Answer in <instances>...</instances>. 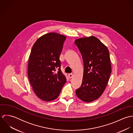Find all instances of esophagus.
I'll use <instances>...</instances> for the list:
<instances>
[{
    "label": "esophagus",
    "instance_id": "obj_1",
    "mask_svg": "<svg viewBox=\"0 0 133 133\" xmlns=\"http://www.w3.org/2000/svg\"><path fill=\"white\" fill-rule=\"evenodd\" d=\"M73 76V74L72 73H70V74H69V78H72Z\"/></svg>",
    "mask_w": 133,
    "mask_h": 133
}]
</instances>
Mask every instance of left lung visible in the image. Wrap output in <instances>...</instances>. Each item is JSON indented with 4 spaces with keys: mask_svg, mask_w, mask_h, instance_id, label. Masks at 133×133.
<instances>
[{
    "mask_svg": "<svg viewBox=\"0 0 133 133\" xmlns=\"http://www.w3.org/2000/svg\"><path fill=\"white\" fill-rule=\"evenodd\" d=\"M75 43L84 65L82 84L76 94L81 100L91 102L103 94L109 80L112 71L109 51L94 36L76 39Z\"/></svg>",
    "mask_w": 133,
    "mask_h": 133,
    "instance_id": "left-lung-1",
    "label": "left lung"
}]
</instances>
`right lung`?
I'll return each instance as SVG.
<instances>
[{
	"label": "right lung",
	"mask_w": 133,
	"mask_h": 133,
	"mask_svg": "<svg viewBox=\"0 0 133 133\" xmlns=\"http://www.w3.org/2000/svg\"><path fill=\"white\" fill-rule=\"evenodd\" d=\"M65 39L64 35L49 33L38 38L31 50L28 77L34 93L43 101L56 99L66 81L59 59Z\"/></svg>",
	"instance_id": "add662e5"
}]
</instances>
